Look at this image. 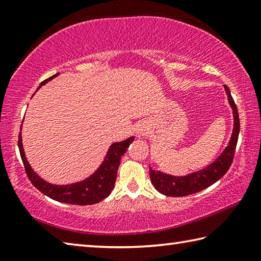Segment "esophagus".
Instances as JSON below:
<instances>
[{"label": "esophagus", "instance_id": "34e87169", "mask_svg": "<svg viewBox=\"0 0 261 261\" xmlns=\"http://www.w3.org/2000/svg\"><path fill=\"white\" fill-rule=\"evenodd\" d=\"M144 134H145V130H143V129H139V130H138V135H139V136H143Z\"/></svg>", "mask_w": 261, "mask_h": 261}]
</instances>
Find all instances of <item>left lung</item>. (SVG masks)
Masks as SVG:
<instances>
[{
	"label": "left lung",
	"instance_id": "8db88e82",
	"mask_svg": "<svg viewBox=\"0 0 261 261\" xmlns=\"http://www.w3.org/2000/svg\"><path fill=\"white\" fill-rule=\"evenodd\" d=\"M224 90H226L233 114V130L228 146L213 163H211L204 169L194 171L187 176H171L149 168L151 182L160 193L168 197H184L197 193L218 182L230 168L233 155H235L238 135H240V117H238V110L231 96L230 90L227 85H224Z\"/></svg>",
	"mask_w": 261,
	"mask_h": 261
}]
</instances>
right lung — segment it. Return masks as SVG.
<instances>
[{
	"instance_id": "right-lung-1",
	"label": "right lung",
	"mask_w": 261,
	"mask_h": 261,
	"mask_svg": "<svg viewBox=\"0 0 261 261\" xmlns=\"http://www.w3.org/2000/svg\"><path fill=\"white\" fill-rule=\"evenodd\" d=\"M57 74L49 77L46 81H43L40 86L45 85L47 82L51 81L53 78L56 77ZM21 130V127H20ZM135 137H130L120 143H114L109 147L107 155H106L103 162L101 163L99 169L95 173L90 176V177L82 180V182L69 184V185H55L47 183L41 177H39L37 173H34L31 168L29 161L26 160L23 144H21V134L19 132L18 137V147L21 156V161L24 163V168L28 175L29 179L31 180L35 188L39 191L46 194L51 199L56 201L65 202V204L72 205H93L107 198L110 192L113 191L115 182H116L117 169L120 167V161L123 154L126 152L129 145L134 141Z\"/></svg>"
}]
</instances>
